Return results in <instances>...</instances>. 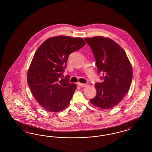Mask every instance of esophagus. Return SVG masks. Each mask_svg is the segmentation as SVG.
<instances>
[{"instance_id": "obj_1", "label": "esophagus", "mask_w": 152, "mask_h": 152, "mask_svg": "<svg viewBox=\"0 0 152 152\" xmlns=\"http://www.w3.org/2000/svg\"><path fill=\"white\" fill-rule=\"evenodd\" d=\"M78 85L80 87H86L87 86V84H83V83H78Z\"/></svg>"}]
</instances>
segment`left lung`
I'll return each instance as SVG.
<instances>
[{
	"instance_id": "left-lung-1",
	"label": "left lung",
	"mask_w": 152,
	"mask_h": 152,
	"mask_svg": "<svg viewBox=\"0 0 152 152\" xmlns=\"http://www.w3.org/2000/svg\"><path fill=\"white\" fill-rule=\"evenodd\" d=\"M96 59L98 73L103 82L96 83L97 94L90 102L94 106L109 109L123 100L130 88L133 69L123 48L112 39L103 36L85 39Z\"/></svg>"
}]
</instances>
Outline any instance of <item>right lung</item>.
I'll return each instance as SVG.
<instances>
[{
    "mask_svg": "<svg viewBox=\"0 0 152 152\" xmlns=\"http://www.w3.org/2000/svg\"><path fill=\"white\" fill-rule=\"evenodd\" d=\"M86 44L81 37L53 36L36 50L28 70L27 82L35 99L45 110L58 112L69 104L76 85L61 75L69 55Z\"/></svg>",
    "mask_w": 152,
    "mask_h": 152,
    "instance_id": "1",
    "label": "right lung"
}]
</instances>
